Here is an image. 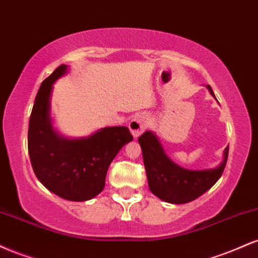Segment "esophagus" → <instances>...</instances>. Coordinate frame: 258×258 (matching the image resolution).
Listing matches in <instances>:
<instances>
[{
  "label": "esophagus",
  "mask_w": 258,
  "mask_h": 258,
  "mask_svg": "<svg viewBox=\"0 0 258 258\" xmlns=\"http://www.w3.org/2000/svg\"><path fill=\"white\" fill-rule=\"evenodd\" d=\"M150 121H152V119H150L149 115H137L130 121V131L135 137H138L139 135H142L148 128V126L150 125Z\"/></svg>",
  "instance_id": "34e87169"
}]
</instances>
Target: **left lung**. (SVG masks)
<instances>
[{"mask_svg": "<svg viewBox=\"0 0 258 258\" xmlns=\"http://www.w3.org/2000/svg\"><path fill=\"white\" fill-rule=\"evenodd\" d=\"M207 90L215 97L210 85ZM216 98V97H215ZM143 153L148 185L159 199L170 204H186L206 193L221 178L228 159L227 147L223 160L216 168L209 170H186L178 166L164 152L158 137L152 131H146L138 138Z\"/></svg>", "mask_w": 258, "mask_h": 258, "instance_id": "1", "label": "left lung"}]
</instances>
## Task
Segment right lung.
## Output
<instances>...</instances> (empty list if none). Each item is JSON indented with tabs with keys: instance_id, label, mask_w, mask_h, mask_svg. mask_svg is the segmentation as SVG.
<instances>
[{
	"instance_id": "obj_1",
	"label": "right lung",
	"mask_w": 258,
	"mask_h": 258,
	"mask_svg": "<svg viewBox=\"0 0 258 258\" xmlns=\"http://www.w3.org/2000/svg\"><path fill=\"white\" fill-rule=\"evenodd\" d=\"M67 70L68 65H59L40 86L29 121V156L37 179L48 190L65 200L86 201L104 189L111 161L133 137L125 126L104 127L75 139L65 138L53 128V84Z\"/></svg>"
}]
</instances>
